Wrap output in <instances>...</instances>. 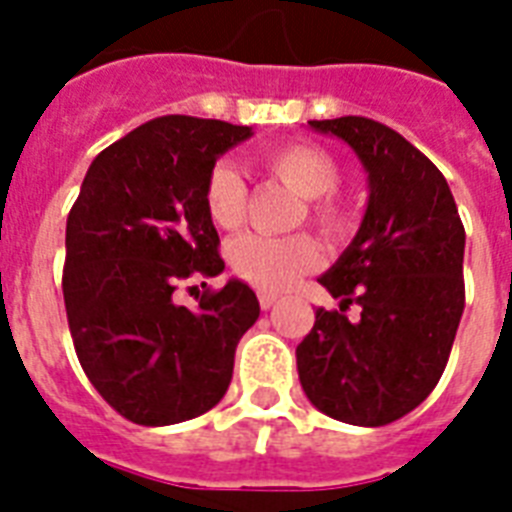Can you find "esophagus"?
<instances>
[{
    "instance_id": "1",
    "label": "esophagus",
    "mask_w": 512,
    "mask_h": 512,
    "mask_svg": "<svg viewBox=\"0 0 512 512\" xmlns=\"http://www.w3.org/2000/svg\"><path fill=\"white\" fill-rule=\"evenodd\" d=\"M257 300H260V308L268 311V308L279 303V295H273V292H257Z\"/></svg>"
}]
</instances>
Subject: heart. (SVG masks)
<instances>
[{"label": "heart", "instance_id": "obj_1", "mask_svg": "<svg viewBox=\"0 0 512 512\" xmlns=\"http://www.w3.org/2000/svg\"><path fill=\"white\" fill-rule=\"evenodd\" d=\"M263 167L289 191L303 196V215L327 236H342L350 228V212L335 196L340 185V164L311 143H284L263 156ZM204 212L217 228L231 231L244 217L247 185L239 170L228 162H217L204 180ZM231 271L241 281L265 292L292 287L300 276L321 263V249L311 233L292 236H260L244 233L228 247Z\"/></svg>", "mask_w": 512, "mask_h": 512}]
</instances>
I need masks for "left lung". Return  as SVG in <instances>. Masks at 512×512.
<instances>
[{
	"label": "left lung",
	"mask_w": 512,
	"mask_h": 512,
	"mask_svg": "<svg viewBox=\"0 0 512 512\" xmlns=\"http://www.w3.org/2000/svg\"><path fill=\"white\" fill-rule=\"evenodd\" d=\"M369 172L356 239L319 279L340 311H316L297 345V372L319 412L380 428L425 401L446 369L465 311V228L446 177L388 124L366 116L313 119ZM362 305L350 322L344 308Z\"/></svg>",
	"instance_id": "1"
}]
</instances>
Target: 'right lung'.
Instances as JSON below:
<instances>
[{
    "instance_id": "add662e5",
    "label": "right lung",
    "mask_w": 512,
    "mask_h": 512,
    "mask_svg": "<svg viewBox=\"0 0 512 512\" xmlns=\"http://www.w3.org/2000/svg\"><path fill=\"white\" fill-rule=\"evenodd\" d=\"M249 127L159 116L95 156L68 212L63 300L87 380L135 425H175L225 396L255 292L228 281L175 303L188 279L225 263L204 212V180ZM204 287V284H201Z\"/></svg>"
}]
</instances>
